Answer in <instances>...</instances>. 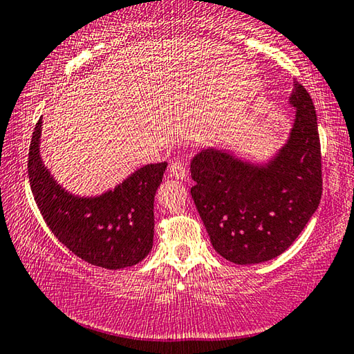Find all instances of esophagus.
<instances>
[{"label": "esophagus", "mask_w": 354, "mask_h": 354, "mask_svg": "<svg viewBox=\"0 0 354 354\" xmlns=\"http://www.w3.org/2000/svg\"><path fill=\"white\" fill-rule=\"evenodd\" d=\"M169 171L170 175L175 176L176 179H184L187 176V164H185V160H173Z\"/></svg>", "instance_id": "34e87169"}]
</instances>
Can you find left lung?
Listing matches in <instances>:
<instances>
[{
    "instance_id": "8db88e82",
    "label": "left lung",
    "mask_w": 354,
    "mask_h": 354,
    "mask_svg": "<svg viewBox=\"0 0 354 354\" xmlns=\"http://www.w3.org/2000/svg\"><path fill=\"white\" fill-rule=\"evenodd\" d=\"M295 120L271 164L257 167L220 150L192 160L190 189L214 249L235 265L272 260L305 229L322 198V156L311 95L299 82L289 97Z\"/></svg>"
}]
</instances>
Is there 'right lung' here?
<instances>
[{"instance_id":"1","label":"right lung","mask_w":354,"mask_h":354,"mask_svg":"<svg viewBox=\"0 0 354 354\" xmlns=\"http://www.w3.org/2000/svg\"><path fill=\"white\" fill-rule=\"evenodd\" d=\"M41 119L29 147L28 176L38 210L55 239L83 261L105 269L138 265L153 246V203L167 162L145 165L97 198L69 195L40 159Z\"/></svg>"}]
</instances>
